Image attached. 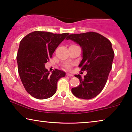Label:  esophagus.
<instances>
[{
  "instance_id": "obj_1",
  "label": "esophagus",
  "mask_w": 132,
  "mask_h": 132,
  "mask_svg": "<svg viewBox=\"0 0 132 132\" xmlns=\"http://www.w3.org/2000/svg\"><path fill=\"white\" fill-rule=\"evenodd\" d=\"M67 76H69V77H72L73 76V75H71V74H70V73H67Z\"/></svg>"
}]
</instances>
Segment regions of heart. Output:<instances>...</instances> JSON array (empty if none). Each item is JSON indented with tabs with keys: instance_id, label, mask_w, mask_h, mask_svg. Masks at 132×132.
<instances>
[{
	"instance_id": "heart-1",
	"label": "heart",
	"mask_w": 132,
	"mask_h": 132,
	"mask_svg": "<svg viewBox=\"0 0 132 132\" xmlns=\"http://www.w3.org/2000/svg\"><path fill=\"white\" fill-rule=\"evenodd\" d=\"M72 66H73V64H71V63H70V62L67 63V64H65L64 65V67L67 70L71 69V68Z\"/></svg>"
}]
</instances>
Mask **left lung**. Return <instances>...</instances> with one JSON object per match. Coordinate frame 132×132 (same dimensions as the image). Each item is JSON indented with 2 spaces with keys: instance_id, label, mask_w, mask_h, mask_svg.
Instances as JSON below:
<instances>
[{
  "instance_id": "obj_1",
  "label": "left lung",
  "mask_w": 132,
  "mask_h": 132,
  "mask_svg": "<svg viewBox=\"0 0 132 132\" xmlns=\"http://www.w3.org/2000/svg\"><path fill=\"white\" fill-rule=\"evenodd\" d=\"M80 45L83 50V59L79 67L87 74L80 80V85L71 91L76 97L91 99L101 93L107 82L114 57L111 42L101 34L94 32L71 34L66 38Z\"/></svg>"
}]
</instances>
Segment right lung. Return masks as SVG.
<instances>
[{"label": "right lung", "instance_id": "add662e5", "mask_svg": "<svg viewBox=\"0 0 132 132\" xmlns=\"http://www.w3.org/2000/svg\"><path fill=\"white\" fill-rule=\"evenodd\" d=\"M68 34L34 31L21 40L17 55L18 71L25 89L32 97L43 100L55 94L57 81L65 73L55 69L50 73L45 64Z\"/></svg>", "mask_w": 132, "mask_h": 132}]
</instances>
